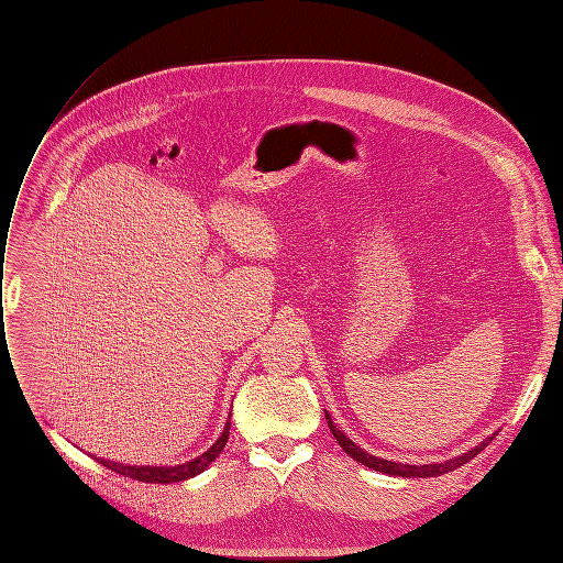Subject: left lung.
Instances as JSON below:
<instances>
[{
    "label": "left lung",
    "instance_id": "1",
    "mask_svg": "<svg viewBox=\"0 0 563 563\" xmlns=\"http://www.w3.org/2000/svg\"><path fill=\"white\" fill-rule=\"evenodd\" d=\"M323 413H327V422H329V428H331L335 441L340 444V449H343L352 460H356V463H362V465H366V467H371V470H376V472L389 474V476H404V479H428V476H441V474H446V472H451V470H455V467H460V465H465L467 460H472V457H474L476 453H479V451L488 444V441H490V437H488V441H482V444H476V446L470 449L467 453L455 455V457H451V460H444V463H430V465L391 463V460H385V457H378V455H371V453L364 451L362 446H356L354 441L331 420L329 411H323Z\"/></svg>",
    "mask_w": 563,
    "mask_h": 563
}]
</instances>
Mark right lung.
<instances>
[{
    "label": "right lung",
    "instance_id": "1",
    "mask_svg": "<svg viewBox=\"0 0 563 563\" xmlns=\"http://www.w3.org/2000/svg\"><path fill=\"white\" fill-rule=\"evenodd\" d=\"M232 416V413H230ZM228 437H230V422H225L223 434L216 439V444L207 451L197 455L190 463H183V465H124V463H114V460H106V457H96L100 465L117 472V474H124L131 476L135 482H145V484H174V482H185V479H192V476L201 474L207 470L213 460L220 455V451L225 449L228 444Z\"/></svg>",
    "mask_w": 563,
    "mask_h": 563
}]
</instances>
